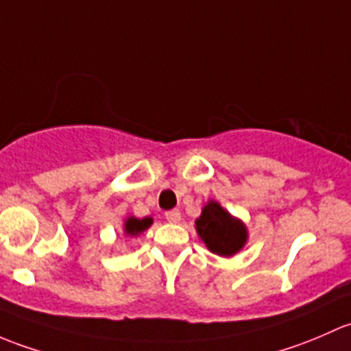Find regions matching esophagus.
Wrapping results in <instances>:
<instances>
[{
	"instance_id": "34e87169",
	"label": "esophagus",
	"mask_w": 351,
	"mask_h": 351,
	"mask_svg": "<svg viewBox=\"0 0 351 351\" xmlns=\"http://www.w3.org/2000/svg\"><path fill=\"white\" fill-rule=\"evenodd\" d=\"M165 219L169 223H179L180 221V211L179 209H171V211L165 213Z\"/></svg>"
}]
</instances>
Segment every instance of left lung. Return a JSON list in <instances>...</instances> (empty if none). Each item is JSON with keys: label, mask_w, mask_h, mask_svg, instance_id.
<instances>
[{"label": "left lung", "mask_w": 351, "mask_h": 351, "mask_svg": "<svg viewBox=\"0 0 351 351\" xmlns=\"http://www.w3.org/2000/svg\"><path fill=\"white\" fill-rule=\"evenodd\" d=\"M196 230L206 247L223 256L234 255L247 241V228L218 202L209 201L196 221Z\"/></svg>", "instance_id": "left-lung-1"}]
</instances>
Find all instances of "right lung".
I'll return each mask as SVG.
<instances>
[{"label":"right lung","mask_w":351,"mask_h":351,"mask_svg":"<svg viewBox=\"0 0 351 351\" xmlns=\"http://www.w3.org/2000/svg\"><path fill=\"white\" fill-rule=\"evenodd\" d=\"M150 225H152V218H143V219L130 218L128 221L125 223V233L138 234V233H142L143 230L149 228Z\"/></svg>","instance_id":"add662e5"}]
</instances>
